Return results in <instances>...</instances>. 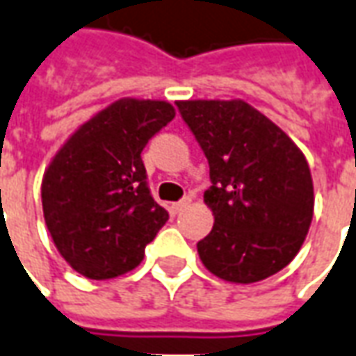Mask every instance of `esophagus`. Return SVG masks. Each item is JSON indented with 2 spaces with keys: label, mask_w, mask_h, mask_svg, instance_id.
<instances>
[{
  "label": "esophagus",
  "mask_w": 356,
  "mask_h": 356,
  "mask_svg": "<svg viewBox=\"0 0 356 356\" xmlns=\"http://www.w3.org/2000/svg\"><path fill=\"white\" fill-rule=\"evenodd\" d=\"M188 204H191V198H188V196H185V198H181L179 202L171 204V212H173V213H181V212H183V210H185L186 206H188Z\"/></svg>",
  "instance_id": "34e87169"
}]
</instances>
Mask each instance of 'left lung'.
Instances as JSON below:
<instances>
[{
    "mask_svg": "<svg viewBox=\"0 0 356 356\" xmlns=\"http://www.w3.org/2000/svg\"><path fill=\"white\" fill-rule=\"evenodd\" d=\"M200 144L212 186V231L196 243L221 280L254 283L283 270L305 243L314 188L305 156L280 127L243 100L177 102Z\"/></svg>",
    "mask_w": 356,
    "mask_h": 356,
    "instance_id": "1",
    "label": "left lung"
}]
</instances>
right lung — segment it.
<instances>
[{
    "label": "right lung",
    "mask_w": 356,
    "mask_h": 356,
    "mask_svg": "<svg viewBox=\"0 0 356 356\" xmlns=\"http://www.w3.org/2000/svg\"><path fill=\"white\" fill-rule=\"evenodd\" d=\"M175 118L168 102L118 100L86 121L56 154L42 181V208L57 250L90 280L143 262L170 220L156 202L144 146Z\"/></svg>",
    "instance_id": "right-lung-1"
}]
</instances>
